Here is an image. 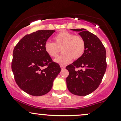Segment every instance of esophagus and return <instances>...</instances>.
<instances>
[{"mask_svg": "<svg viewBox=\"0 0 121 121\" xmlns=\"http://www.w3.org/2000/svg\"><path fill=\"white\" fill-rule=\"evenodd\" d=\"M60 67H61V69H64L65 68V66H64V65H60Z\"/></svg>", "mask_w": 121, "mask_h": 121, "instance_id": "1", "label": "esophagus"}]
</instances>
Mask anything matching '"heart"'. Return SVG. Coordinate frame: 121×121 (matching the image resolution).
I'll return each mask as SVG.
<instances>
[{"mask_svg": "<svg viewBox=\"0 0 121 121\" xmlns=\"http://www.w3.org/2000/svg\"><path fill=\"white\" fill-rule=\"evenodd\" d=\"M55 43L46 42L45 51L49 56L56 58L59 55V49L62 48L64 53L57 58L55 62L60 65H65L74 60H78L83 55L86 49V42L81 35H77L65 30L57 33L53 37Z\"/></svg>", "mask_w": 121, "mask_h": 121, "instance_id": "1", "label": "heart"}]
</instances>
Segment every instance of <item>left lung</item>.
<instances>
[{"instance_id": "left-lung-1", "label": "left lung", "mask_w": 121, "mask_h": 121, "mask_svg": "<svg viewBox=\"0 0 121 121\" xmlns=\"http://www.w3.org/2000/svg\"><path fill=\"white\" fill-rule=\"evenodd\" d=\"M86 42L84 54L72 64L66 67L69 74L66 84L72 94L86 96L94 92L102 81L106 69V50L101 40L95 35L84 29H73ZM82 67L81 70L76 69Z\"/></svg>"}]
</instances>
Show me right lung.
I'll return each mask as SVG.
<instances>
[{
	"label": "right lung",
	"mask_w": 121,
	"mask_h": 121,
	"mask_svg": "<svg viewBox=\"0 0 121 121\" xmlns=\"http://www.w3.org/2000/svg\"><path fill=\"white\" fill-rule=\"evenodd\" d=\"M55 31L41 30L26 35L14 48L11 68L14 79L30 95L39 96L49 92L61 70L44 49L45 43Z\"/></svg>",
	"instance_id": "1"
}]
</instances>
